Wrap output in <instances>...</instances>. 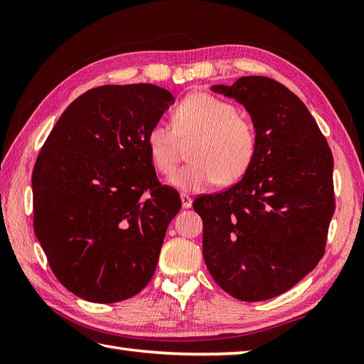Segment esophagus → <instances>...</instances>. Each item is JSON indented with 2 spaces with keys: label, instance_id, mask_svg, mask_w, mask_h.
<instances>
[{
  "label": "esophagus",
  "instance_id": "34e87169",
  "mask_svg": "<svg viewBox=\"0 0 364 364\" xmlns=\"http://www.w3.org/2000/svg\"><path fill=\"white\" fill-rule=\"evenodd\" d=\"M181 203H183V208H191L192 206V198H191V196H188V194H181Z\"/></svg>",
  "mask_w": 364,
  "mask_h": 364
}]
</instances>
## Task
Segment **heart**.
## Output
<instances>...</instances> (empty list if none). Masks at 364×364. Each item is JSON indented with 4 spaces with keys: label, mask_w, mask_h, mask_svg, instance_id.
<instances>
[{
    "label": "heart",
    "mask_w": 364,
    "mask_h": 364,
    "mask_svg": "<svg viewBox=\"0 0 364 364\" xmlns=\"http://www.w3.org/2000/svg\"><path fill=\"white\" fill-rule=\"evenodd\" d=\"M172 127L153 125L146 133V149L158 172H173L181 142L188 149L186 166L170 178L173 188L198 192L214 183L231 184L242 178L257 156L258 134L253 122L237 107L206 92H196L175 107Z\"/></svg>",
    "instance_id": "obj_1"
}]
</instances>
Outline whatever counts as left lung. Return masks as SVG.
<instances>
[{
	"mask_svg": "<svg viewBox=\"0 0 364 364\" xmlns=\"http://www.w3.org/2000/svg\"><path fill=\"white\" fill-rule=\"evenodd\" d=\"M211 90L241 103L258 134L250 168L235 186L194 200L203 258L230 296L259 301L291 289L318 266L335 213L333 156L306 106L266 76Z\"/></svg>",
	"mask_w": 364,
	"mask_h": 364,
	"instance_id": "1",
	"label": "left lung"
}]
</instances>
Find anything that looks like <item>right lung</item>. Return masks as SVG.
I'll return each mask as SVG.
<instances>
[{
    "label": "right lung",
    "mask_w": 364,
    "mask_h": 364,
    "mask_svg": "<svg viewBox=\"0 0 364 364\" xmlns=\"http://www.w3.org/2000/svg\"><path fill=\"white\" fill-rule=\"evenodd\" d=\"M173 103L153 84L95 87L46 137L33 170L34 231L75 296L114 304L151 280L181 200L158 181L145 139Z\"/></svg>",
    "instance_id": "1"
}]
</instances>
